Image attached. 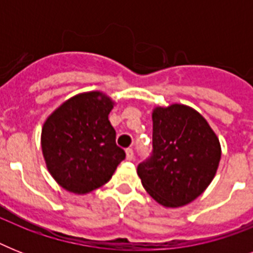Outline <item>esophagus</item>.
<instances>
[{
  "mask_svg": "<svg viewBox=\"0 0 253 253\" xmlns=\"http://www.w3.org/2000/svg\"><path fill=\"white\" fill-rule=\"evenodd\" d=\"M126 158H127V160H132V159H134V151H132V148H127Z\"/></svg>",
  "mask_w": 253,
  "mask_h": 253,
  "instance_id": "obj_1",
  "label": "esophagus"
}]
</instances>
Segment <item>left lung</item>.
Returning a JSON list of instances; mask_svg holds the SVG:
<instances>
[{"label":"left lung","instance_id":"left-lung-1","mask_svg":"<svg viewBox=\"0 0 253 253\" xmlns=\"http://www.w3.org/2000/svg\"><path fill=\"white\" fill-rule=\"evenodd\" d=\"M152 121V152L138 166V174L159 204L184 206L215 176L219 140L204 117L185 105L156 107Z\"/></svg>","mask_w":253,"mask_h":253}]
</instances>
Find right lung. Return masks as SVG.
<instances>
[{
	"label": "right lung",
	"mask_w": 253,
	"mask_h": 253,
	"mask_svg": "<svg viewBox=\"0 0 253 253\" xmlns=\"http://www.w3.org/2000/svg\"><path fill=\"white\" fill-rule=\"evenodd\" d=\"M113 102L99 91L68 99L42 130V151L49 173L68 192L85 194L102 186L126 154L115 143L109 121Z\"/></svg>",
	"instance_id": "obj_1"
}]
</instances>
